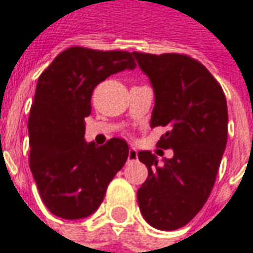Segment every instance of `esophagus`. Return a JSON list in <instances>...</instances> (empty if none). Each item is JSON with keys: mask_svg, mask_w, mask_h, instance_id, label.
Masks as SVG:
<instances>
[{"mask_svg": "<svg viewBox=\"0 0 253 253\" xmlns=\"http://www.w3.org/2000/svg\"><path fill=\"white\" fill-rule=\"evenodd\" d=\"M137 150L136 148H130L128 150V156H127V160L128 161H136L137 160Z\"/></svg>", "mask_w": 253, "mask_h": 253, "instance_id": "34e87169", "label": "esophagus"}]
</instances>
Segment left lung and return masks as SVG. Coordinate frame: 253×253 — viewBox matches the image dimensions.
I'll list each match as a JSON object with an SVG mask.
<instances>
[{"instance_id":"1","label":"left lung","mask_w":253,"mask_h":253,"mask_svg":"<svg viewBox=\"0 0 253 253\" xmlns=\"http://www.w3.org/2000/svg\"><path fill=\"white\" fill-rule=\"evenodd\" d=\"M156 94L151 127L167 126L157 146L174 157L160 164L138 151L147 180L138 188L140 211L161 231L187 225L212 191L228 138V107L221 84L201 62L184 53L133 52Z\"/></svg>"}]
</instances>
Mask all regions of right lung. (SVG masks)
<instances>
[{
  "mask_svg": "<svg viewBox=\"0 0 253 253\" xmlns=\"http://www.w3.org/2000/svg\"><path fill=\"white\" fill-rule=\"evenodd\" d=\"M133 53L72 46L41 73L28 119L29 169L50 212L65 219L93 214L128 156L123 138L84 141L93 89L110 75L133 69Z\"/></svg>",
  "mask_w": 253,
  "mask_h": 253,
  "instance_id": "add662e5",
  "label": "right lung"
}]
</instances>
